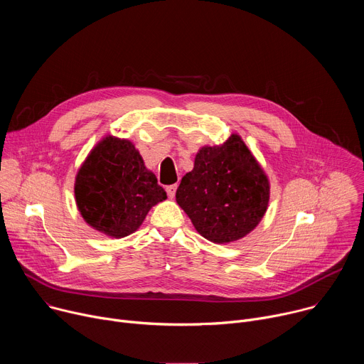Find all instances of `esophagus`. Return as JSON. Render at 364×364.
<instances>
[{"instance_id": "obj_1", "label": "esophagus", "mask_w": 364, "mask_h": 364, "mask_svg": "<svg viewBox=\"0 0 364 364\" xmlns=\"http://www.w3.org/2000/svg\"><path fill=\"white\" fill-rule=\"evenodd\" d=\"M176 190H177V184H173V186H167L166 191H167V194H168V197H170V198H173V197L176 196Z\"/></svg>"}]
</instances>
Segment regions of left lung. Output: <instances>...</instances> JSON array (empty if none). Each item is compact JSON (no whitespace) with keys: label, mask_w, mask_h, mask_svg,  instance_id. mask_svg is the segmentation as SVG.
Masks as SVG:
<instances>
[{"label":"left lung","mask_w":364,"mask_h":364,"mask_svg":"<svg viewBox=\"0 0 364 364\" xmlns=\"http://www.w3.org/2000/svg\"><path fill=\"white\" fill-rule=\"evenodd\" d=\"M176 200L203 237L229 243L245 237L262 220L269 180L242 138L232 134L222 145L198 149Z\"/></svg>","instance_id":"1"}]
</instances>
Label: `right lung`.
<instances>
[{
    "instance_id": "right-lung-1",
    "label": "right lung",
    "mask_w": 364,
    "mask_h": 364,
    "mask_svg": "<svg viewBox=\"0 0 364 364\" xmlns=\"http://www.w3.org/2000/svg\"><path fill=\"white\" fill-rule=\"evenodd\" d=\"M85 222L111 237H125L144 222L167 193L128 139L105 136L89 152L75 181Z\"/></svg>"
}]
</instances>
